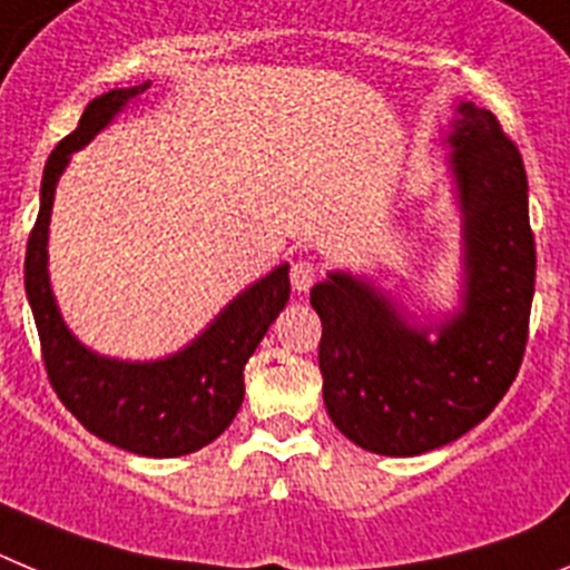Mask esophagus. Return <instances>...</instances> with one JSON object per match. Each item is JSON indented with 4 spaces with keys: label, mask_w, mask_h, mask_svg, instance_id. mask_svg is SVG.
Listing matches in <instances>:
<instances>
[{
    "label": "esophagus",
    "mask_w": 570,
    "mask_h": 570,
    "mask_svg": "<svg viewBox=\"0 0 570 570\" xmlns=\"http://www.w3.org/2000/svg\"><path fill=\"white\" fill-rule=\"evenodd\" d=\"M317 275H321V266H317L312 258L295 261V264H292V269H289L292 286H295L297 292L309 289V286L317 281Z\"/></svg>",
    "instance_id": "1"
}]
</instances>
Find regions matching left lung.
Segmentation results:
<instances>
[{"label": "left lung", "instance_id": "left-lung-1", "mask_svg": "<svg viewBox=\"0 0 570 570\" xmlns=\"http://www.w3.org/2000/svg\"><path fill=\"white\" fill-rule=\"evenodd\" d=\"M449 141L465 224V295L438 341L352 275L335 273L312 289L326 412L352 443L389 458L463 438L494 412L525 355L537 247L522 156L494 112L471 101L458 105Z\"/></svg>", "mask_w": 570, "mask_h": 570}]
</instances>
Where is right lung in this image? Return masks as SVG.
<instances>
[{
	"label": "right lung",
	"mask_w": 570,
	"mask_h": 570,
	"mask_svg": "<svg viewBox=\"0 0 570 570\" xmlns=\"http://www.w3.org/2000/svg\"><path fill=\"white\" fill-rule=\"evenodd\" d=\"M150 81L99 96L79 125L50 153L42 176V204L24 253V289L42 343L48 381L87 432L141 458H181L204 449L233 423L244 403V366L269 323L289 301V266L238 295L213 326L184 352L156 363H125L94 355L68 332L48 281V224L56 181L70 153L85 147L112 116L141 96Z\"/></svg>",
	"instance_id": "obj_1"
}]
</instances>
